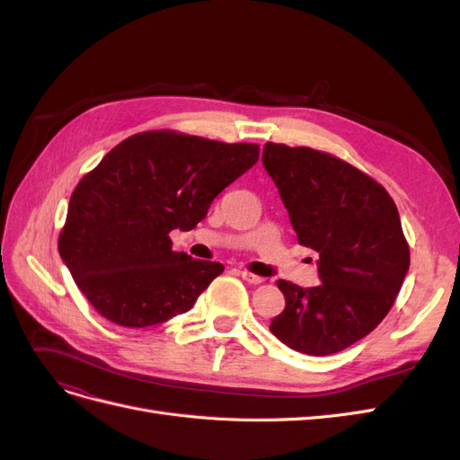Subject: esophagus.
Wrapping results in <instances>:
<instances>
[{
  "label": "esophagus",
  "instance_id": "obj_1",
  "mask_svg": "<svg viewBox=\"0 0 460 460\" xmlns=\"http://www.w3.org/2000/svg\"><path fill=\"white\" fill-rule=\"evenodd\" d=\"M240 276L243 278L245 282H249V284H262L264 282V278H261V276H257V274H253V272H247V270H240Z\"/></svg>",
  "mask_w": 460,
  "mask_h": 460
}]
</instances>
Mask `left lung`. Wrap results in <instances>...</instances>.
Returning a JSON list of instances; mask_svg holds the SVG:
<instances>
[{
    "mask_svg": "<svg viewBox=\"0 0 460 460\" xmlns=\"http://www.w3.org/2000/svg\"><path fill=\"white\" fill-rule=\"evenodd\" d=\"M262 164L297 242L318 253L323 282L303 289L278 280L286 307L270 332L305 355L343 351L382 323L409 270L395 201L367 172L326 151L269 142Z\"/></svg>",
    "mask_w": 460,
    "mask_h": 460,
    "instance_id": "left-lung-1",
    "label": "left lung"
}]
</instances>
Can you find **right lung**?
Listing matches in <instances>:
<instances>
[{
    "label": "right lung",
    "mask_w": 460,
    "mask_h": 460,
    "mask_svg": "<svg viewBox=\"0 0 460 460\" xmlns=\"http://www.w3.org/2000/svg\"><path fill=\"white\" fill-rule=\"evenodd\" d=\"M257 159V144L176 130L134 134L111 149L75 188L58 242L92 307L127 328L190 311L225 267L172 252L169 234L196 228Z\"/></svg>",
    "instance_id": "1"
}]
</instances>
